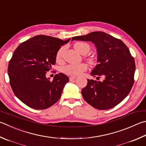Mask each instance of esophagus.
<instances>
[{
  "instance_id": "34e87169",
  "label": "esophagus",
  "mask_w": 146,
  "mask_h": 146,
  "mask_svg": "<svg viewBox=\"0 0 146 146\" xmlns=\"http://www.w3.org/2000/svg\"><path fill=\"white\" fill-rule=\"evenodd\" d=\"M75 78H76V76H70V81H72L73 80H75Z\"/></svg>"
}]
</instances>
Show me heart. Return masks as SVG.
<instances>
[{
  "mask_svg": "<svg viewBox=\"0 0 146 146\" xmlns=\"http://www.w3.org/2000/svg\"><path fill=\"white\" fill-rule=\"evenodd\" d=\"M74 48L80 54L82 55H86L90 52L91 50V46L89 44L84 42H77L74 44ZM64 52V48H61L58 50L56 54V60L57 61L61 60L62 57V54ZM86 60H87L90 64L94 65L96 64V60L92 57H86ZM87 69V66L84 63H81L79 64H67L64 66L62 68V71L64 73L68 75L75 76L80 75L82 72L86 71Z\"/></svg>",
  "mask_w": 146,
  "mask_h": 146,
  "instance_id": "1",
  "label": "heart"
}]
</instances>
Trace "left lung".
Here are the masks:
<instances>
[{
	"label": "left lung",
	"instance_id": "left-lung-1",
	"mask_svg": "<svg viewBox=\"0 0 146 146\" xmlns=\"http://www.w3.org/2000/svg\"><path fill=\"white\" fill-rule=\"evenodd\" d=\"M73 40L91 41L96 47L98 62L91 75L102 82L87 79L82 89L84 99L92 107L108 110L115 107L128 96L134 84L135 63L129 48L121 39L104 32H92L75 36Z\"/></svg>",
	"mask_w": 146,
	"mask_h": 146
}]
</instances>
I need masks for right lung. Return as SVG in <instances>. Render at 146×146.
<instances>
[{"mask_svg":"<svg viewBox=\"0 0 146 146\" xmlns=\"http://www.w3.org/2000/svg\"><path fill=\"white\" fill-rule=\"evenodd\" d=\"M70 39L38 35L21 43L13 53L7 68L9 83L15 96L28 107L46 109L60 99L68 76L60 73L50 80L46 73L55 64L61 45Z\"/></svg>","mask_w":146,"mask_h":146,"instance_id":"obj_1","label":"right lung"}]
</instances>
